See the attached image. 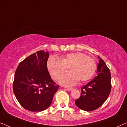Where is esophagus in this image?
<instances>
[{"label":"esophagus","instance_id":"34e87169","mask_svg":"<svg viewBox=\"0 0 127 127\" xmlns=\"http://www.w3.org/2000/svg\"><path fill=\"white\" fill-rule=\"evenodd\" d=\"M64 88L67 91H71L73 89L72 87H64Z\"/></svg>","mask_w":127,"mask_h":127}]
</instances>
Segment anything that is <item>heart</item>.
Instances as JSON below:
<instances>
[{"instance_id": "heart-1", "label": "heart", "mask_w": 127, "mask_h": 127, "mask_svg": "<svg viewBox=\"0 0 127 127\" xmlns=\"http://www.w3.org/2000/svg\"><path fill=\"white\" fill-rule=\"evenodd\" d=\"M47 69L53 79L57 80L69 67L70 72L62 76L60 84L72 86L80 81L84 82L91 78L96 71V62L83 52H76L67 54L62 60L56 56L49 58Z\"/></svg>"}]
</instances>
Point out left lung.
<instances>
[{"instance_id":"8db88e82","label":"left lung","mask_w":127,"mask_h":127,"mask_svg":"<svg viewBox=\"0 0 127 127\" xmlns=\"http://www.w3.org/2000/svg\"><path fill=\"white\" fill-rule=\"evenodd\" d=\"M97 76L81 88V96L75 100V104L86 111L95 110L106 101L111 90L110 71L104 60L98 56Z\"/></svg>"}]
</instances>
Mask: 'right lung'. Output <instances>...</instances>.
Masks as SVG:
<instances>
[{"instance_id":"add662e5","label":"right lung","mask_w":127,"mask_h":127,"mask_svg":"<svg viewBox=\"0 0 127 127\" xmlns=\"http://www.w3.org/2000/svg\"><path fill=\"white\" fill-rule=\"evenodd\" d=\"M48 57V52L37 51L20 62L15 72L14 93L20 105L28 111L40 112L48 108L59 87L47 69Z\"/></svg>"}]
</instances>
